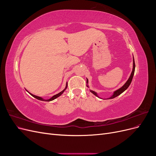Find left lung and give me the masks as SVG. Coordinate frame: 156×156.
<instances>
[{"label": "left lung", "mask_w": 156, "mask_h": 156, "mask_svg": "<svg viewBox=\"0 0 156 156\" xmlns=\"http://www.w3.org/2000/svg\"><path fill=\"white\" fill-rule=\"evenodd\" d=\"M135 64L134 57H133V69H132V72H131V75H130V76H129V79H127V81L125 83V84H124L123 86L121 87L120 88H119L118 90H116L113 92L112 95H111L109 98H107V100H108V99L115 98L117 97L118 96L120 95V94H121L122 92H124L129 87V86L130 85V84H131V81H132V79H133V77L134 73H135ZM87 87L89 88V86H88V79H87ZM90 92L94 94V95H95L96 96H97V97L100 98V97L98 95V94H97L96 92H94V90H90ZM101 99H102V98H101Z\"/></svg>", "instance_id": "8db88e82"}]
</instances>
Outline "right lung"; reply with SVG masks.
<instances>
[{
  "mask_svg": "<svg viewBox=\"0 0 156 156\" xmlns=\"http://www.w3.org/2000/svg\"><path fill=\"white\" fill-rule=\"evenodd\" d=\"M67 87H68V83H66V87H65V88L62 91H61V92H59L58 94H56V95L53 96H52L51 98L48 99V100H45V99H44L43 98L40 97V96H35V95H34V94H32L31 93H30V95H31L32 96H33L34 98H35L37 99V100H41V101H53V100H54L55 99L57 98H58L59 96H60L61 95H62V94L64 93V92L66 90Z\"/></svg>",
  "mask_w": 156,
  "mask_h": 156,
  "instance_id": "obj_1",
  "label": "right lung"
}]
</instances>
